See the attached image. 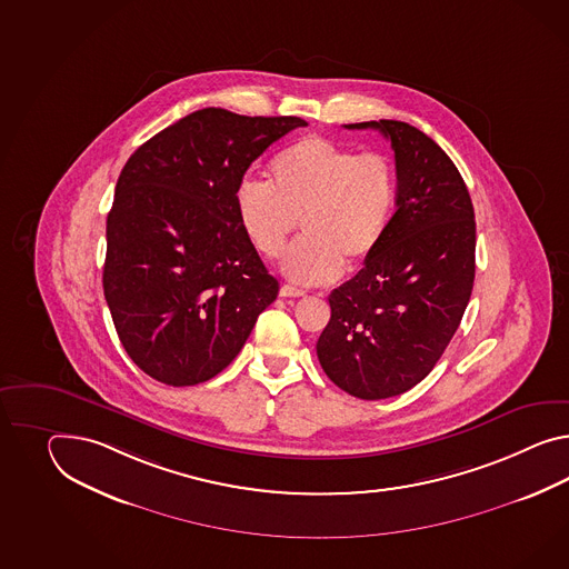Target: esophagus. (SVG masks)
I'll return each instance as SVG.
<instances>
[{
	"label": "esophagus",
	"mask_w": 569,
	"mask_h": 569,
	"mask_svg": "<svg viewBox=\"0 0 569 569\" xmlns=\"http://www.w3.org/2000/svg\"><path fill=\"white\" fill-rule=\"evenodd\" d=\"M279 296H281V298H302L305 291L298 290V288H293V286H281V288H279Z\"/></svg>",
	"instance_id": "esophagus-1"
}]
</instances>
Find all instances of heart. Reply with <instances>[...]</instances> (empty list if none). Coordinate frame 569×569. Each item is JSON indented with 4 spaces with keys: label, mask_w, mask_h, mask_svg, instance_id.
<instances>
[{
    "label": "heart",
    "mask_w": 569,
    "mask_h": 569,
    "mask_svg": "<svg viewBox=\"0 0 569 569\" xmlns=\"http://www.w3.org/2000/svg\"><path fill=\"white\" fill-rule=\"evenodd\" d=\"M397 201L387 156L358 153L322 136L296 141L271 162V182L244 179L236 211L252 247L278 259L300 222L302 238L281 271L300 286H325L343 264L360 267L385 240Z\"/></svg>",
    "instance_id": "obj_1"
}]
</instances>
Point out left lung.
Wrapping results in <instances>:
<instances>
[{
    "label": "left lung",
    "instance_id": "left-lung-1",
    "mask_svg": "<svg viewBox=\"0 0 569 569\" xmlns=\"http://www.w3.org/2000/svg\"><path fill=\"white\" fill-rule=\"evenodd\" d=\"M346 127L390 139L397 211L360 273L331 291L317 356L341 390L378 401L421 382L457 333L475 281V211L455 162L417 127Z\"/></svg>",
    "mask_w": 569,
    "mask_h": 569
}]
</instances>
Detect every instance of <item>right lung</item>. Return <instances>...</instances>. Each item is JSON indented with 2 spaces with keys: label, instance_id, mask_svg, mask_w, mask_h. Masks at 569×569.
<instances>
[{
  "label": "right lung",
  "instance_id": "1",
  "mask_svg": "<svg viewBox=\"0 0 569 569\" xmlns=\"http://www.w3.org/2000/svg\"><path fill=\"white\" fill-rule=\"evenodd\" d=\"M300 117L201 109L139 146L107 218L104 298L127 356L153 380L220 375L278 298L236 211V187Z\"/></svg>",
  "mask_w": 569,
  "mask_h": 569
}]
</instances>
